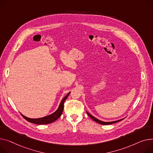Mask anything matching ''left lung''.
<instances>
[{
  "mask_svg": "<svg viewBox=\"0 0 153 153\" xmlns=\"http://www.w3.org/2000/svg\"><path fill=\"white\" fill-rule=\"evenodd\" d=\"M87 113L88 116L91 119H92L94 121H95L96 123H98V124H102V125L112 124H114V123H117V122H119V121H120V120H123V119H120V120H116V121H113V122H103V121H101V120H100L97 119V118H95V117H94L93 116H91V115L90 114L88 113H87Z\"/></svg>",
  "mask_w": 153,
  "mask_h": 153,
  "instance_id": "8db88e82",
  "label": "left lung"
}]
</instances>
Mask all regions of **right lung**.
<instances>
[{"instance_id": "right-lung-1", "label": "right lung", "mask_w": 153, "mask_h": 153, "mask_svg": "<svg viewBox=\"0 0 153 153\" xmlns=\"http://www.w3.org/2000/svg\"><path fill=\"white\" fill-rule=\"evenodd\" d=\"M70 94V92L68 93L65 97L62 100V101H61L60 105L58 108V109L53 113V114H50L49 116H45L44 117H42V118H39V119H30V118H28L25 116H23V114L22 116L28 122H30V123H33V124H50L53 123V122L55 121L56 120H57L60 116L62 114L63 111V108H64V102L67 99V98L68 97L69 95Z\"/></svg>"}]
</instances>
